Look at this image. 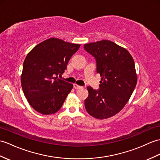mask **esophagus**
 Here are the masks:
<instances>
[{"label":"esophagus","instance_id":"obj_1","mask_svg":"<svg viewBox=\"0 0 160 160\" xmlns=\"http://www.w3.org/2000/svg\"><path fill=\"white\" fill-rule=\"evenodd\" d=\"M73 88L75 89H79V88H82V87H81V86H80V85L77 84H73Z\"/></svg>","mask_w":160,"mask_h":160}]
</instances>
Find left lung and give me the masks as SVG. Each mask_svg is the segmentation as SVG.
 Masks as SVG:
<instances>
[{
	"mask_svg": "<svg viewBox=\"0 0 160 160\" xmlns=\"http://www.w3.org/2000/svg\"><path fill=\"white\" fill-rule=\"evenodd\" d=\"M84 48L95 58L102 77L99 90L87 87L85 108L98 119L110 118L123 108L136 86L134 61L125 48L109 40L84 44Z\"/></svg>",
	"mask_w": 160,
	"mask_h": 160,
	"instance_id": "1",
	"label": "left lung"
}]
</instances>
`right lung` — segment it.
<instances>
[{
    "label": "right lung",
    "mask_w": 160,
    "mask_h": 160,
    "mask_svg": "<svg viewBox=\"0 0 160 160\" xmlns=\"http://www.w3.org/2000/svg\"><path fill=\"white\" fill-rule=\"evenodd\" d=\"M80 44L50 38L29 52L23 63L21 84L26 98L34 110L52 114L61 109L73 84L59 79L69 59Z\"/></svg>",
    "instance_id": "obj_1"
}]
</instances>
